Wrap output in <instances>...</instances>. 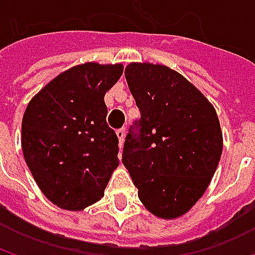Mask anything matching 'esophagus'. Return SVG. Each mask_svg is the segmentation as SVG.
Masks as SVG:
<instances>
[{"label":"esophagus","mask_w":255,"mask_h":255,"mask_svg":"<svg viewBox=\"0 0 255 255\" xmlns=\"http://www.w3.org/2000/svg\"><path fill=\"white\" fill-rule=\"evenodd\" d=\"M117 137H118L120 146H123V144H124V137H126V129H124V128L117 129Z\"/></svg>","instance_id":"1"}]
</instances>
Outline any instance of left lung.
<instances>
[{
  "label": "left lung",
  "mask_w": 255,
  "mask_h": 255,
  "mask_svg": "<svg viewBox=\"0 0 255 255\" xmlns=\"http://www.w3.org/2000/svg\"><path fill=\"white\" fill-rule=\"evenodd\" d=\"M129 91L140 109V134H128L123 164L147 211L164 220L186 214L214 176L223 134L214 106L164 65L129 63Z\"/></svg>",
  "instance_id": "8db88e82"
}]
</instances>
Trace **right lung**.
Listing matches in <instances>:
<instances>
[{"label":"right lung","mask_w":255,"mask_h":255,"mask_svg":"<svg viewBox=\"0 0 255 255\" xmlns=\"http://www.w3.org/2000/svg\"><path fill=\"white\" fill-rule=\"evenodd\" d=\"M124 66L87 62L51 79L27 103L22 150L38 187L54 205L81 211L105 195L118 161L105 94Z\"/></svg>","instance_id":"1"}]
</instances>
